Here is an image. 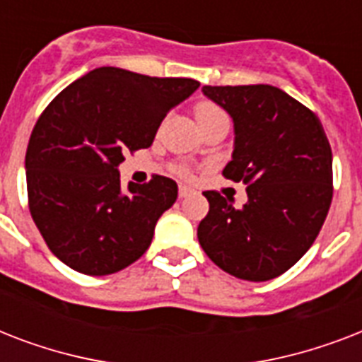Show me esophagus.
Returning <instances> with one entry per match:
<instances>
[{"label": "esophagus", "mask_w": 362, "mask_h": 362, "mask_svg": "<svg viewBox=\"0 0 362 362\" xmlns=\"http://www.w3.org/2000/svg\"><path fill=\"white\" fill-rule=\"evenodd\" d=\"M192 193H193V189L187 186H180V189H178V195H180L182 199L187 197V195H192Z\"/></svg>", "instance_id": "34e87169"}]
</instances>
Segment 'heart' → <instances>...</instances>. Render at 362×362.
Listing matches in <instances>:
<instances>
[{
  "label": "heart",
  "instance_id": "obj_1",
  "mask_svg": "<svg viewBox=\"0 0 362 362\" xmlns=\"http://www.w3.org/2000/svg\"><path fill=\"white\" fill-rule=\"evenodd\" d=\"M220 116L226 115H223V110H221L218 105L212 103V101H199V103L195 105V120H197V124H204V122L214 120V118H220ZM178 173H180L182 176L187 175L186 169H180Z\"/></svg>",
  "mask_w": 362,
  "mask_h": 362
}]
</instances>
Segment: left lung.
Segmentation results:
<instances>
[{"instance_id": "8db88e82", "label": "left lung", "mask_w": 362, "mask_h": 362, "mask_svg": "<svg viewBox=\"0 0 362 362\" xmlns=\"http://www.w3.org/2000/svg\"><path fill=\"white\" fill-rule=\"evenodd\" d=\"M235 124L223 176L246 184L247 203L204 192L210 210L199 244L221 270L267 281L289 270L314 244L332 201V152L320 118L269 84L203 86Z\"/></svg>"}]
</instances>
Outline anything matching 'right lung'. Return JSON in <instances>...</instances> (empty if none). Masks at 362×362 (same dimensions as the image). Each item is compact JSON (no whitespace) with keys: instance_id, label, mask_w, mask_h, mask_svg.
I'll list each match as a JSON object with an SVG mask.
<instances>
[{"instance_id":"1","label":"right lung","mask_w":362,"mask_h":362,"mask_svg":"<svg viewBox=\"0 0 362 362\" xmlns=\"http://www.w3.org/2000/svg\"><path fill=\"white\" fill-rule=\"evenodd\" d=\"M199 88L99 67L62 90L39 116L25 152L31 218L56 257L88 276L115 274L146 252L178 186L153 175L122 189L125 152L152 146L163 118Z\"/></svg>"}]
</instances>
